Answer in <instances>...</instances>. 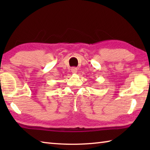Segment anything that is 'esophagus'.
<instances>
[{
	"label": "esophagus",
	"mask_w": 150,
	"mask_h": 150,
	"mask_svg": "<svg viewBox=\"0 0 150 150\" xmlns=\"http://www.w3.org/2000/svg\"><path fill=\"white\" fill-rule=\"evenodd\" d=\"M71 72H72V73H74V74H75V73H77V69L75 67L71 68Z\"/></svg>",
	"instance_id": "1"
}]
</instances>
